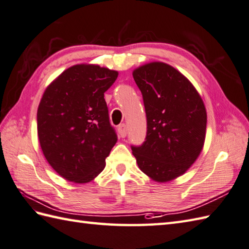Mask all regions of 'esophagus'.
Returning a JSON list of instances; mask_svg holds the SVG:
<instances>
[{"mask_svg": "<svg viewBox=\"0 0 249 249\" xmlns=\"http://www.w3.org/2000/svg\"><path fill=\"white\" fill-rule=\"evenodd\" d=\"M118 133L120 137H125L126 136V125L124 124L118 125Z\"/></svg>", "mask_w": 249, "mask_h": 249, "instance_id": "obj_1", "label": "esophagus"}]
</instances>
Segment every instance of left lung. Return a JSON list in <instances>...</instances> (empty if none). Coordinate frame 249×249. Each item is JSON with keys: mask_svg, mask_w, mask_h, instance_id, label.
Wrapping results in <instances>:
<instances>
[{"mask_svg": "<svg viewBox=\"0 0 249 249\" xmlns=\"http://www.w3.org/2000/svg\"><path fill=\"white\" fill-rule=\"evenodd\" d=\"M147 117L146 141L132 146L143 174L157 182L178 178L202 150L207 112L196 88L178 70L152 62L133 71Z\"/></svg>", "mask_w": 249, "mask_h": 249, "instance_id": "8db88e82", "label": "left lung"}]
</instances>
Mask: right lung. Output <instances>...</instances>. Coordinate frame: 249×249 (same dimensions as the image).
Segmentation results:
<instances>
[{"label":"right lung","mask_w":249,"mask_h":249,"mask_svg":"<svg viewBox=\"0 0 249 249\" xmlns=\"http://www.w3.org/2000/svg\"><path fill=\"white\" fill-rule=\"evenodd\" d=\"M118 72L98 65H74L43 92L37 132L43 156L64 179L87 183L106 167L117 142L104 92Z\"/></svg>","instance_id":"obj_1"}]
</instances>
